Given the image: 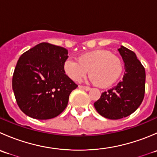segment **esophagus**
<instances>
[{"instance_id":"esophagus-1","label":"esophagus","mask_w":157,"mask_h":157,"mask_svg":"<svg viewBox=\"0 0 157 157\" xmlns=\"http://www.w3.org/2000/svg\"><path fill=\"white\" fill-rule=\"evenodd\" d=\"M80 88H82V89H83V90H86V91H89V90H90V87H89V86H80Z\"/></svg>"}]
</instances>
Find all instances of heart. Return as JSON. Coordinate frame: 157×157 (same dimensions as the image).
<instances>
[{
  "label": "heart",
  "mask_w": 157,
  "mask_h": 157,
  "mask_svg": "<svg viewBox=\"0 0 157 157\" xmlns=\"http://www.w3.org/2000/svg\"><path fill=\"white\" fill-rule=\"evenodd\" d=\"M65 74L73 81L80 82L89 71L90 80L99 87H109L121 76L124 64L119 57L108 50H95L82 54L77 61L71 58L63 64Z\"/></svg>",
  "instance_id": "1"
}]
</instances>
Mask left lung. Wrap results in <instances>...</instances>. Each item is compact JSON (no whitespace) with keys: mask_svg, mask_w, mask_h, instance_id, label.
<instances>
[{"mask_svg":"<svg viewBox=\"0 0 157 157\" xmlns=\"http://www.w3.org/2000/svg\"><path fill=\"white\" fill-rule=\"evenodd\" d=\"M124 62L123 80L102 93L94 102L99 115L109 119H120L135 112L144 97L145 69L135 53L124 46L118 48Z\"/></svg>","mask_w":157,"mask_h":157,"instance_id":"8db88e82","label":"left lung"}]
</instances>
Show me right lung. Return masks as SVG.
<instances>
[{
    "label": "right lung",
    "mask_w": 157,
    "mask_h": 157,
    "mask_svg": "<svg viewBox=\"0 0 157 157\" xmlns=\"http://www.w3.org/2000/svg\"><path fill=\"white\" fill-rule=\"evenodd\" d=\"M67 54L63 47L42 42L20 57L12 87L23 113L36 119L46 120L65 109L70 94L77 87L63 68Z\"/></svg>",
    "instance_id": "obj_1"
}]
</instances>
